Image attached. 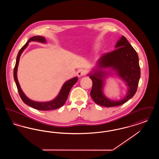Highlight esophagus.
<instances>
[{"label": "esophagus", "mask_w": 159, "mask_h": 159, "mask_svg": "<svg viewBox=\"0 0 159 159\" xmlns=\"http://www.w3.org/2000/svg\"><path fill=\"white\" fill-rule=\"evenodd\" d=\"M84 75V72L83 69H79L77 71V75L78 77H82Z\"/></svg>", "instance_id": "obj_1"}]
</instances>
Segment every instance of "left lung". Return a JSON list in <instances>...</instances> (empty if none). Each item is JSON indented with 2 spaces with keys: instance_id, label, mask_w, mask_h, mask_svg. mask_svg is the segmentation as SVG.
I'll list each match as a JSON object with an SVG mask.
<instances>
[{
  "instance_id": "1",
  "label": "left lung",
  "mask_w": 159,
  "mask_h": 159,
  "mask_svg": "<svg viewBox=\"0 0 159 159\" xmlns=\"http://www.w3.org/2000/svg\"><path fill=\"white\" fill-rule=\"evenodd\" d=\"M92 70L88 75L92 80L91 97L97 104L106 107L120 106L135 94L141 76L139 58L123 36L117 42L115 50L103 54ZM113 75L119 76L127 87L125 96L119 100L108 99L103 93L106 79Z\"/></svg>"
}]
</instances>
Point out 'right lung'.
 Instances as JSON below:
<instances>
[{"instance_id":"add662e5","label":"right lung","mask_w":159,"mask_h":159,"mask_svg":"<svg viewBox=\"0 0 159 159\" xmlns=\"http://www.w3.org/2000/svg\"><path fill=\"white\" fill-rule=\"evenodd\" d=\"M40 42L42 43H46V40L45 38L41 36H36L31 38L28 42L23 46V48L20 50L19 52L18 53L16 60V63H15V67L14 70V78L15 80L18 91L19 92L20 96L21 99L23 100V102L30 106L31 107L39 110L42 111H46V110H55L60 108L61 107L63 106L66 101H67V99L68 96V93L70 92V89L73 86V85L77 82L78 80V77H75L67 81H66L64 84L62 85L60 91L58 95L55 98L49 101H46V102H38L35 101H33L30 98H29L25 93L23 92V90L21 89L20 83L18 82V78H17V70H18V64L20 61V58L21 57V55L22 54L23 51L26 49V48L29 45V42Z\"/></svg>"}]
</instances>
